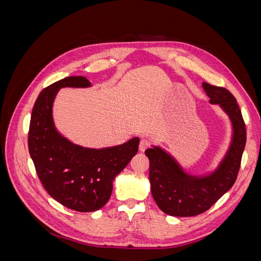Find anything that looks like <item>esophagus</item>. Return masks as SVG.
Masks as SVG:
<instances>
[{
  "label": "esophagus",
  "mask_w": 261,
  "mask_h": 261,
  "mask_svg": "<svg viewBox=\"0 0 261 261\" xmlns=\"http://www.w3.org/2000/svg\"><path fill=\"white\" fill-rule=\"evenodd\" d=\"M150 146V143L147 139H141L140 140V144H139V150L141 152H144L145 150Z\"/></svg>",
  "instance_id": "1"
}]
</instances>
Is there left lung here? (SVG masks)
Listing matches in <instances>:
<instances>
[{"mask_svg":"<svg viewBox=\"0 0 261 261\" xmlns=\"http://www.w3.org/2000/svg\"><path fill=\"white\" fill-rule=\"evenodd\" d=\"M202 87L210 103L222 108L233 125L232 144L217 170L206 176L191 175L161 148L145 151L153 199L164 213L173 217H194L210 209L234 185L246 144V127L235 97L223 87L207 83Z\"/></svg>","mask_w":261,"mask_h":261,"instance_id":"left-lung-1","label":"left lung"}]
</instances>
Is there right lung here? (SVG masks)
I'll use <instances>...</instances> for the list:
<instances>
[{
	"label": "right lung",
	"mask_w": 261,
	"mask_h": 261,
	"mask_svg": "<svg viewBox=\"0 0 261 261\" xmlns=\"http://www.w3.org/2000/svg\"><path fill=\"white\" fill-rule=\"evenodd\" d=\"M84 76H70L44 88L31 113L28 148L45 191L63 206L81 212L102 208L112 194L113 179L138 151L139 138L120 146L90 149L63 137L53 123L52 106L63 87L86 88Z\"/></svg>",
	"instance_id": "add662e5"
}]
</instances>
